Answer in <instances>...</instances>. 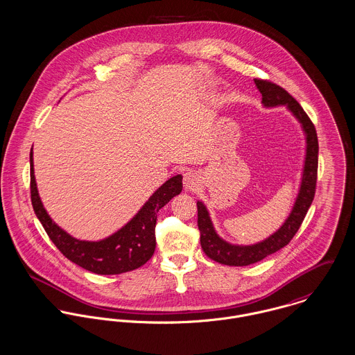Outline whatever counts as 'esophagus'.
Instances as JSON below:
<instances>
[{
  "label": "esophagus",
  "instance_id": "obj_1",
  "mask_svg": "<svg viewBox=\"0 0 355 355\" xmlns=\"http://www.w3.org/2000/svg\"><path fill=\"white\" fill-rule=\"evenodd\" d=\"M183 186L187 191H195L199 187V176L196 172L189 171L183 175Z\"/></svg>",
  "mask_w": 355,
  "mask_h": 355
}]
</instances>
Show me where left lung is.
<instances>
[{"mask_svg":"<svg viewBox=\"0 0 355 355\" xmlns=\"http://www.w3.org/2000/svg\"><path fill=\"white\" fill-rule=\"evenodd\" d=\"M255 85L261 94V103L264 107H278L286 105V108L295 116V119L301 123V128L305 132L306 149H305V162L302 169V178L298 195L293 205L289 217L285 220L282 226L270 234L263 241L251 245H236L225 241L216 232L210 214L206 206L198 200V227L200 232V245L203 252L213 260L226 264V266H248L254 264L259 260L279 251L285 245L291 243V239L302 224L308 209L312 205L315 191H316V180H318V162H319V141L316 129L305 114L298 101L288 94L282 87L255 78Z\"/></svg>","mask_w":355,"mask_h":355,"instance_id":"8db88e82","label":"left lung"}]
</instances>
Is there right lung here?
Instances as JSON below:
<instances>
[{"label": "right lung", "instance_id": "obj_1", "mask_svg": "<svg viewBox=\"0 0 355 355\" xmlns=\"http://www.w3.org/2000/svg\"><path fill=\"white\" fill-rule=\"evenodd\" d=\"M31 164V202L37 220L55 247L70 261L100 275H114L135 270L153 257L156 250L155 227L157 213L173 196L182 193V175L166 180L159 190L146 200L139 211L114 234L98 240H78L57 225L47 214L37 193L33 175V155Z\"/></svg>", "mask_w": 355, "mask_h": 355}]
</instances>
